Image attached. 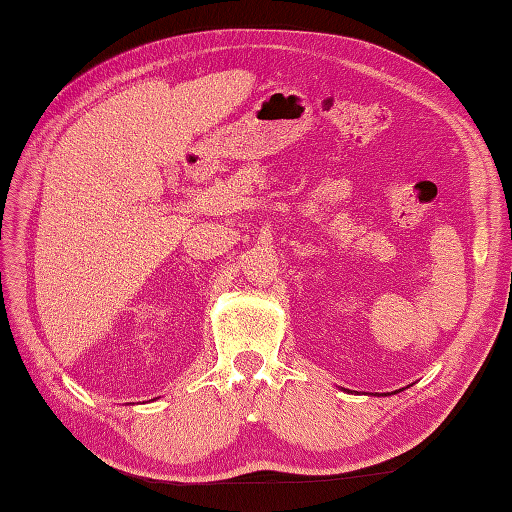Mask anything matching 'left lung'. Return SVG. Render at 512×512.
Instances as JSON below:
<instances>
[{"label": "left lung", "mask_w": 512, "mask_h": 512, "mask_svg": "<svg viewBox=\"0 0 512 512\" xmlns=\"http://www.w3.org/2000/svg\"><path fill=\"white\" fill-rule=\"evenodd\" d=\"M393 393H395V391H393Z\"/></svg>", "instance_id": "left-lung-1"}]
</instances>
